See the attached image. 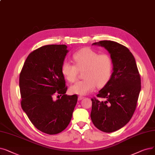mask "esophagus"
<instances>
[{
    "instance_id": "1",
    "label": "esophagus",
    "mask_w": 155,
    "mask_h": 155,
    "mask_svg": "<svg viewBox=\"0 0 155 155\" xmlns=\"http://www.w3.org/2000/svg\"><path fill=\"white\" fill-rule=\"evenodd\" d=\"M84 98V97H83V96H79L78 97V101L82 100V99H83Z\"/></svg>"
}]
</instances>
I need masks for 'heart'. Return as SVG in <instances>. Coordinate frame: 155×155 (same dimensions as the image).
<instances>
[{
  "mask_svg": "<svg viewBox=\"0 0 155 155\" xmlns=\"http://www.w3.org/2000/svg\"><path fill=\"white\" fill-rule=\"evenodd\" d=\"M75 64L64 61L61 72L69 82L76 81L78 71H83V80L71 85L70 91L78 95H86L96 87H103L110 81L113 72V61L110 55L99 53L90 48L80 49L73 56Z\"/></svg>",
  "mask_w": 155,
  "mask_h": 155,
  "instance_id": "obj_1",
  "label": "heart"
}]
</instances>
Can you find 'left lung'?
<instances>
[{
	"label": "left lung",
	"instance_id": "1",
	"mask_svg": "<svg viewBox=\"0 0 155 155\" xmlns=\"http://www.w3.org/2000/svg\"><path fill=\"white\" fill-rule=\"evenodd\" d=\"M92 45L104 48L113 61L111 77L97 95L105 101L92 99L91 113L95 127L110 133L122 128L131 119L141 89L140 77L135 58L126 47L111 40H103Z\"/></svg>",
	"mask_w": 155,
	"mask_h": 155
}]
</instances>
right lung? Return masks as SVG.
<instances>
[{
	"instance_id": "obj_1",
	"label": "right lung",
	"mask_w": 155,
	"mask_h": 155,
	"mask_svg": "<svg viewBox=\"0 0 155 155\" xmlns=\"http://www.w3.org/2000/svg\"><path fill=\"white\" fill-rule=\"evenodd\" d=\"M66 45H48L31 52L19 75L21 107L37 129L53 135L70 124L78 97L67 96L61 65L68 52ZM55 93L62 95L53 100Z\"/></svg>"
}]
</instances>
